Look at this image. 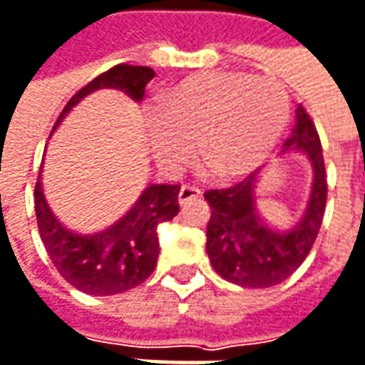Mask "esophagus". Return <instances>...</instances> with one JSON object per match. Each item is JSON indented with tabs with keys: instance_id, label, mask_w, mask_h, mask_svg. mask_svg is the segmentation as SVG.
I'll use <instances>...</instances> for the list:
<instances>
[{
	"instance_id": "1",
	"label": "esophagus",
	"mask_w": 365,
	"mask_h": 365,
	"mask_svg": "<svg viewBox=\"0 0 365 365\" xmlns=\"http://www.w3.org/2000/svg\"><path fill=\"white\" fill-rule=\"evenodd\" d=\"M200 196H202V190L198 185H192V183H185V185H182V190H180V202L182 204L190 202V200H196Z\"/></svg>"
}]
</instances>
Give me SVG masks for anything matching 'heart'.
Wrapping results in <instances>:
<instances>
[{"mask_svg":"<svg viewBox=\"0 0 365 365\" xmlns=\"http://www.w3.org/2000/svg\"><path fill=\"white\" fill-rule=\"evenodd\" d=\"M289 115V98L270 78L200 72L165 88L146 134L157 165L178 175L198 155L219 178L233 180L267 161Z\"/></svg>","mask_w":365,"mask_h":365,"instance_id":"b5f03b06","label":"heart"}]
</instances>
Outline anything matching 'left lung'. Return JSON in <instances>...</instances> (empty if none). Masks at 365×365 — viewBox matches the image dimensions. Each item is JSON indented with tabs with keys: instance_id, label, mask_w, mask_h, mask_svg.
I'll return each mask as SVG.
<instances>
[{
	"instance_id": "1",
	"label": "left lung",
	"mask_w": 365,
	"mask_h": 365,
	"mask_svg": "<svg viewBox=\"0 0 365 365\" xmlns=\"http://www.w3.org/2000/svg\"><path fill=\"white\" fill-rule=\"evenodd\" d=\"M285 148L306 153L314 171L308 202L297 219L272 215L256 196L254 175L231 187L204 192L210 204L206 252L212 268L229 283L252 289L279 285L302 267L318 237L329 183L320 136L304 105L295 111Z\"/></svg>"
}]
</instances>
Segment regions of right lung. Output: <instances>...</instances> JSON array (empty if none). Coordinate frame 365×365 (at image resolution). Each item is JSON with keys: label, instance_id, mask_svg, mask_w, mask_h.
I'll use <instances>...</instances> for the list:
<instances>
[{"label": "right lung", "instance_id": "add662e5", "mask_svg": "<svg viewBox=\"0 0 365 365\" xmlns=\"http://www.w3.org/2000/svg\"><path fill=\"white\" fill-rule=\"evenodd\" d=\"M155 76L148 66L130 61L118 63L93 78L68 101L59 119L88 93L115 86L136 101L142 98L146 82ZM57 119V121H59ZM180 183H150L136 202L109 225L76 231L66 227L43 196L41 182L34 185L36 225L59 274L88 295H115L144 283L157 268L159 237L157 225L171 221L180 212Z\"/></svg>", "mask_w": 365, "mask_h": 365}]
</instances>
